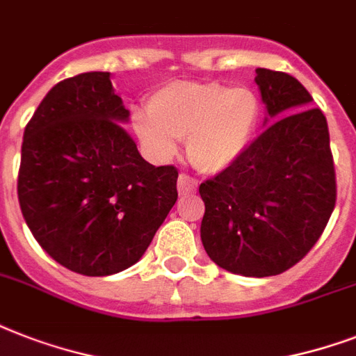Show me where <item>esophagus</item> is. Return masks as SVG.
<instances>
[{"instance_id":"obj_1","label":"esophagus","mask_w":356,"mask_h":356,"mask_svg":"<svg viewBox=\"0 0 356 356\" xmlns=\"http://www.w3.org/2000/svg\"><path fill=\"white\" fill-rule=\"evenodd\" d=\"M177 188H179V194L181 195H188V194H192V192H195V188H197V183H195L194 179L190 177V175H184V173H181V175H179Z\"/></svg>"}]
</instances>
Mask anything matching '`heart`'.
<instances>
[{
    "label": "heart",
    "mask_w": 356,
    "mask_h": 356,
    "mask_svg": "<svg viewBox=\"0 0 356 356\" xmlns=\"http://www.w3.org/2000/svg\"><path fill=\"white\" fill-rule=\"evenodd\" d=\"M262 118V103L251 88L175 81L149 97L147 113L134 111L131 127L155 162H168L186 138L195 170L216 175L233 168L249 149Z\"/></svg>",
    "instance_id": "obj_1"
}]
</instances>
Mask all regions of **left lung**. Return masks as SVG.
Segmentation results:
<instances>
[{
  "label": "left lung",
  "mask_w": 356,
  "mask_h": 356,
  "mask_svg": "<svg viewBox=\"0 0 356 356\" xmlns=\"http://www.w3.org/2000/svg\"><path fill=\"white\" fill-rule=\"evenodd\" d=\"M254 83L273 122L245 155L201 183V242L212 262L243 277L279 275L298 264L325 229L337 179L329 127L296 77L257 68Z\"/></svg>",
  "instance_id": "obj_1"
}]
</instances>
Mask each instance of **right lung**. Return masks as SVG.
<instances>
[{
	"mask_svg": "<svg viewBox=\"0 0 356 356\" xmlns=\"http://www.w3.org/2000/svg\"><path fill=\"white\" fill-rule=\"evenodd\" d=\"M108 72L53 86L27 123L18 200L51 259L88 277L136 264L177 201V170L142 159Z\"/></svg>",
	"mask_w": 356,
	"mask_h": 356,
	"instance_id": "right-lung-1",
	"label": "right lung"
}]
</instances>
